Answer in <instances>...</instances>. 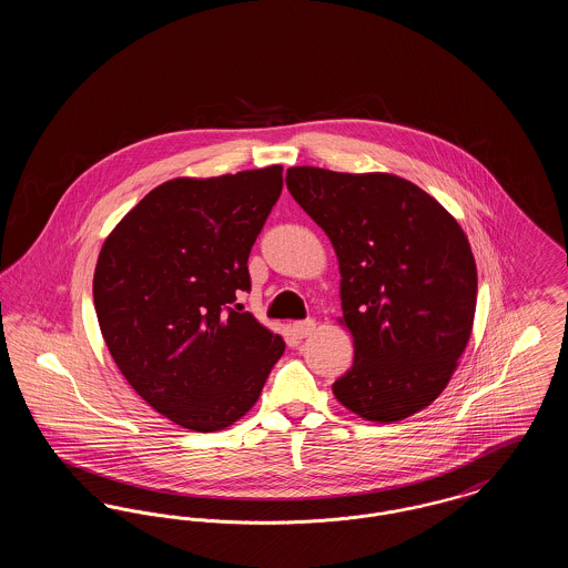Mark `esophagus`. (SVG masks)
<instances>
[{
  "label": "esophagus",
  "instance_id": "esophagus-1",
  "mask_svg": "<svg viewBox=\"0 0 568 568\" xmlns=\"http://www.w3.org/2000/svg\"><path fill=\"white\" fill-rule=\"evenodd\" d=\"M315 320H304V322H296L294 324V334H296L297 338H306V336H311L313 332H315Z\"/></svg>",
  "mask_w": 568,
  "mask_h": 568
}]
</instances>
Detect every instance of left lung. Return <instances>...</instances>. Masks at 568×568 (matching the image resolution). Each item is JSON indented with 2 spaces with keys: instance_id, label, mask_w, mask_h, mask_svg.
<instances>
[{
  "instance_id": "1",
  "label": "left lung",
  "mask_w": 568,
  "mask_h": 568,
  "mask_svg": "<svg viewBox=\"0 0 568 568\" xmlns=\"http://www.w3.org/2000/svg\"><path fill=\"white\" fill-rule=\"evenodd\" d=\"M287 190L338 257L353 366L332 385L355 415L392 424L433 405L458 368L477 306V266L456 216L387 172L294 165Z\"/></svg>"
}]
</instances>
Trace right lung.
Returning a JSON list of instances; mask_svg holds the SVG:
<instances>
[{"instance_id":"1","label":"right lung","mask_w":568,"mask_h":568,"mask_svg":"<svg viewBox=\"0 0 568 568\" xmlns=\"http://www.w3.org/2000/svg\"><path fill=\"white\" fill-rule=\"evenodd\" d=\"M283 190V165L149 191L102 244L93 302L121 375L163 417L195 433L257 403L285 341L236 304L246 260Z\"/></svg>"}]
</instances>
